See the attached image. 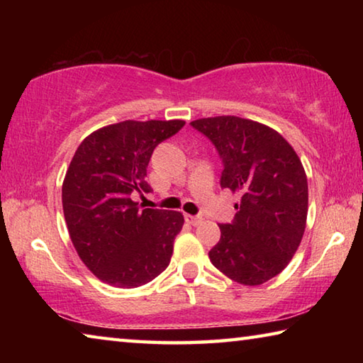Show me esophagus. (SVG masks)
Returning a JSON list of instances; mask_svg holds the SVG:
<instances>
[{"label": "esophagus", "mask_w": 363, "mask_h": 363, "mask_svg": "<svg viewBox=\"0 0 363 363\" xmlns=\"http://www.w3.org/2000/svg\"><path fill=\"white\" fill-rule=\"evenodd\" d=\"M186 220H187L190 225H199V224H201V220H203V218H201V216H192V214H186Z\"/></svg>", "instance_id": "34e87169"}]
</instances>
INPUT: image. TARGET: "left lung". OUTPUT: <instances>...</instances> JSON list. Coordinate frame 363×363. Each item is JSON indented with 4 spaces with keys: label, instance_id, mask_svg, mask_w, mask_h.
<instances>
[{
    "label": "left lung",
    "instance_id": "1",
    "mask_svg": "<svg viewBox=\"0 0 363 363\" xmlns=\"http://www.w3.org/2000/svg\"><path fill=\"white\" fill-rule=\"evenodd\" d=\"M216 147L224 169L220 187L240 192L230 224H219L213 266L242 285H261L284 270L303 238L307 177L280 134L261 123L225 115L190 123Z\"/></svg>",
    "mask_w": 363,
    "mask_h": 363
}]
</instances>
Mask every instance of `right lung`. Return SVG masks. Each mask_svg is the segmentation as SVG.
Instances as JSON below:
<instances>
[{
	"label": "right lung",
	"instance_id": "add662e5",
	"mask_svg": "<svg viewBox=\"0 0 363 363\" xmlns=\"http://www.w3.org/2000/svg\"><path fill=\"white\" fill-rule=\"evenodd\" d=\"M184 125L115 123L91 133L72 158L62 184L67 229L84 266L108 285L136 288L168 267L182 213L140 210L133 195L150 192L145 177L153 149Z\"/></svg>",
	"mask_w": 363,
	"mask_h": 363
}]
</instances>
